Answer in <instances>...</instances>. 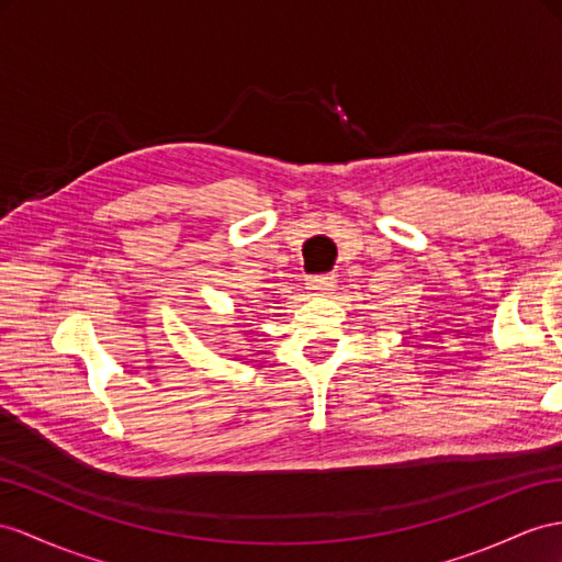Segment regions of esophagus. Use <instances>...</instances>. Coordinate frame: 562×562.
I'll return each instance as SVG.
<instances>
[{
  "label": "esophagus",
  "instance_id": "esophagus-1",
  "mask_svg": "<svg viewBox=\"0 0 562 562\" xmlns=\"http://www.w3.org/2000/svg\"><path fill=\"white\" fill-rule=\"evenodd\" d=\"M335 276H313L306 280V290L313 296H325L335 290Z\"/></svg>",
  "mask_w": 562,
  "mask_h": 562
}]
</instances>
